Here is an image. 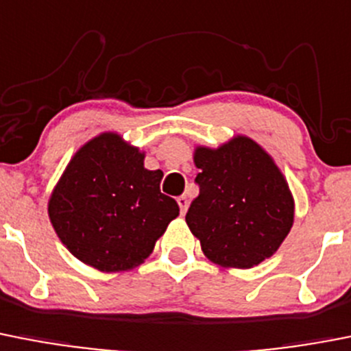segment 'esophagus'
<instances>
[{"instance_id":"34e87169","label":"esophagus","mask_w":351,"mask_h":351,"mask_svg":"<svg viewBox=\"0 0 351 351\" xmlns=\"http://www.w3.org/2000/svg\"><path fill=\"white\" fill-rule=\"evenodd\" d=\"M178 204H179V208H181V214L184 215L186 210H188L189 200L184 197V195H181V197H178Z\"/></svg>"}]
</instances>
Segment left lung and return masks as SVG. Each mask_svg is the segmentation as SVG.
I'll return each mask as SVG.
<instances>
[{"label":"left lung","instance_id":"8db88e82","mask_svg":"<svg viewBox=\"0 0 351 351\" xmlns=\"http://www.w3.org/2000/svg\"><path fill=\"white\" fill-rule=\"evenodd\" d=\"M200 195L186 214L205 257L223 268H254L278 250L294 224V197L275 160L254 139L197 146Z\"/></svg>","mask_w":351,"mask_h":351}]
</instances>
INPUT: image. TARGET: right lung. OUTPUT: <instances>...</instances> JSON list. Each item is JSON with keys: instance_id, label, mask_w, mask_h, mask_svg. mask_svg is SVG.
I'll list each match as a JSON object with an SVG mask.
<instances>
[{"instance_id": "add662e5", "label": "right lung", "mask_w": 351, "mask_h": 351, "mask_svg": "<svg viewBox=\"0 0 351 351\" xmlns=\"http://www.w3.org/2000/svg\"><path fill=\"white\" fill-rule=\"evenodd\" d=\"M117 132H102L67 163L48 200V217L76 259L106 273L143 265L170 221L173 198L160 191L162 170Z\"/></svg>"}]
</instances>
